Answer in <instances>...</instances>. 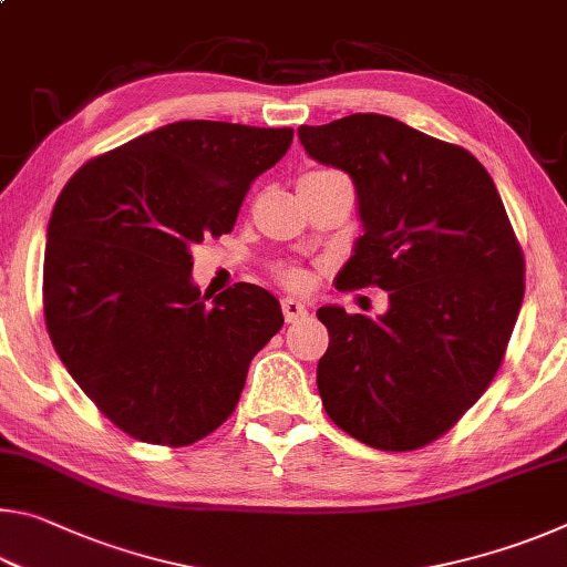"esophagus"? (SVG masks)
<instances>
[{"label":"esophagus","mask_w":567,"mask_h":567,"mask_svg":"<svg viewBox=\"0 0 567 567\" xmlns=\"http://www.w3.org/2000/svg\"><path fill=\"white\" fill-rule=\"evenodd\" d=\"M282 315H285V322H300L307 318V307L300 300H295V297H285Z\"/></svg>","instance_id":"esophagus-1"}]
</instances>
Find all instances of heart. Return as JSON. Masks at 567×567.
<instances>
[{
    "label": "heart",
    "instance_id": "heart-1",
    "mask_svg": "<svg viewBox=\"0 0 567 567\" xmlns=\"http://www.w3.org/2000/svg\"><path fill=\"white\" fill-rule=\"evenodd\" d=\"M277 280L290 290H307L310 287V272L300 265H280L277 267Z\"/></svg>",
    "mask_w": 567,
    "mask_h": 567
}]
</instances>
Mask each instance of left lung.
Masks as SVG:
<instances>
[{
	"instance_id": "left-lung-1",
	"label": "left lung",
	"mask_w": 567,
	"mask_h": 567,
	"mask_svg": "<svg viewBox=\"0 0 567 567\" xmlns=\"http://www.w3.org/2000/svg\"><path fill=\"white\" fill-rule=\"evenodd\" d=\"M307 155L348 172L364 233L340 290L380 287L378 320L318 310L324 412L400 453L445 435L491 385L525 295V260L493 177L467 150L385 114L302 124Z\"/></svg>"
}]
</instances>
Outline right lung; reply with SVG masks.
Here are the masks:
<instances>
[{
  "label": "right lung",
  "mask_w": 567,
  "mask_h": 567,
  "mask_svg": "<svg viewBox=\"0 0 567 567\" xmlns=\"http://www.w3.org/2000/svg\"><path fill=\"white\" fill-rule=\"evenodd\" d=\"M292 130L185 120L90 159L56 197L44 320L76 385L124 433L182 447L237 408L249 362L282 328L275 297L237 282L213 305L192 245L233 233Z\"/></svg>",
  "instance_id": "right-lung-1"
}]
</instances>
